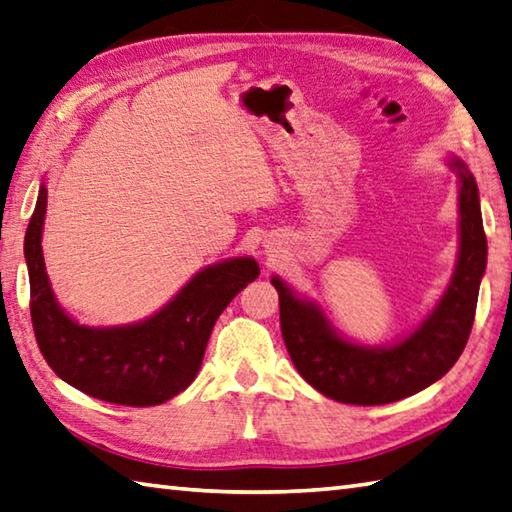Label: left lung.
I'll use <instances>...</instances> for the list:
<instances>
[{"mask_svg": "<svg viewBox=\"0 0 512 512\" xmlns=\"http://www.w3.org/2000/svg\"><path fill=\"white\" fill-rule=\"evenodd\" d=\"M459 173L461 247L455 276L426 321L392 347H361L343 341L316 305L296 298L272 278L281 303V332L296 370L325 397L352 406H381L417 394L441 379L464 352L486 269V234L479 191L461 160Z\"/></svg>", "mask_w": 512, "mask_h": 512, "instance_id": "obj_1", "label": "left lung"}]
</instances>
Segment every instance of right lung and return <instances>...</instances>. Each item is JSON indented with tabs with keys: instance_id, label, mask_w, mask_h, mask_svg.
Returning a JSON list of instances; mask_svg holds the SVG:
<instances>
[{
	"instance_id": "add662e5",
	"label": "right lung",
	"mask_w": 512,
	"mask_h": 512,
	"mask_svg": "<svg viewBox=\"0 0 512 512\" xmlns=\"http://www.w3.org/2000/svg\"><path fill=\"white\" fill-rule=\"evenodd\" d=\"M46 187L26 229L24 256L31 278V321L51 370L89 397L147 408L176 397L196 379L209 334L240 289L258 276L254 258H231L202 269L182 292L144 323L84 327L62 312L42 258Z\"/></svg>"
}]
</instances>
